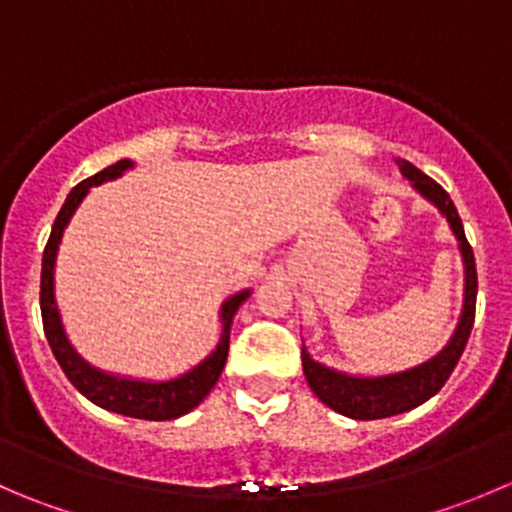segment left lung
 <instances>
[{
	"mask_svg": "<svg viewBox=\"0 0 512 512\" xmlns=\"http://www.w3.org/2000/svg\"><path fill=\"white\" fill-rule=\"evenodd\" d=\"M400 172L413 182L415 190L433 202L445 220L453 227L455 237L460 242V252H463L465 262V305L463 315H460L458 330L450 337L448 345L430 357L428 362L418 367H410L405 372H395V375H382V377H352L345 372H335L330 367L320 365L310 357V352L302 347V370H305L307 385L312 393L332 408L335 413L347 415L352 420H380L390 418V415H400L405 410H413L423 405L425 400L433 398L445 382H448L450 372L458 365L460 355H463L465 345H468L470 330L475 322V297H478V272H475V257L473 247H470L468 237H465L463 222H460L458 210H455L453 200L448 192L430 180L425 172L410 162L398 160Z\"/></svg>",
	"mask_w": 512,
	"mask_h": 512,
	"instance_id": "1",
	"label": "left lung"
}]
</instances>
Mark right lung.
Masks as SVG:
<instances>
[{
    "label": "right lung",
    "instance_id": "add662e5",
    "mask_svg": "<svg viewBox=\"0 0 512 512\" xmlns=\"http://www.w3.org/2000/svg\"><path fill=\"white\" fill-rule=\"evenodd\" d=\"M127 167H132L130 160H119L114 162V165L104 167V170L97 172L94 177H87V180L79 182V185L69 192L67 200H64L42 255V285H39L42 325H44V335H47V342L49 347H52L54 357H57L59 367H62L64 375L69 377V382H72L74 388H77L84 398L92 400V403L99 405V408L112 410V413H119V415H127V418L175 420L180 418V415L190 413L192 408H197V405L210 395V390L215 388V382L220 380L222 367H225L227 362V352H230L232 317H235L237 307L250 297V290L237 292L235 297H230V300L222 305L220 345H217V350L212 352L207 360H202L195 370L185 372L182 377H175V380H167V382L124 380V377L107 375V372H99L94 370L92 365H87V362L72 350L67 337H64L62 322H59V312L57 307H54V257H57V247H59V240H62L64 227H67L69 217L74 215L79 202L84 200L89 187L99 185V182L104 180H114V177L122 175Z\"/></svg>",
    "mask_w": 512,
    "mask_h": 512
}]
</instances>
